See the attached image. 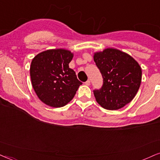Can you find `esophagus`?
<instances>
[{"mask_svg":"<svg viewBox=\"0 0 160 160\" xmlns=\"http://www.w3.org/2000/svg\"><path fill=\"white\" fill-rule=\"evenodd\" d=\"M90 83H91V82H90L89 80H88L86 82H85V84H86V86H90Z\"/></svg>","mask_w":160,"mask_h":160,"instance_id":"obj_1","label":"esophagus"}]
</instances>
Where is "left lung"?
<instances>
[{
    "instance_id": "1",
    "label": "left lung",
    "mask_w": 160,
    "mask_h": 160,
    "mask_svg": "<svg viewBox=\"0 0 160 160\" xmlns=\"http://www.w3.org/2000/svg\"><path fill=\"white\" fill-rule=\"evenodd\" d=\"M94 60L103 78L100 89L94 90L97 102L108 110L129 103L138 92L142 69L132 57L116 48L95 52Z\"/></svg>"
}]
</instances>
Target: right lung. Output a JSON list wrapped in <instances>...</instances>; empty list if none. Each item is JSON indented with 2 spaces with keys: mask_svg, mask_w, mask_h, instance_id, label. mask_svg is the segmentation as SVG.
<instances>
[{
  "mask_svg": "<svg viewBox=\"0 0 160 160\" xmlns=\"http://www.w3.org/2000/svg\"><path fill=\"white\" fill-rule=\"evenodd\" d=\"M74 54L63 48L48 49L32 59L30 77L34 90L44 103L54 108L66 106L82 82L68 64Z\"/></svg>",
  "mask_w": 160,
  "mask_h": 160,
  "instance_id": "obj_1",
  "label": "right lung"
}]
</instances>
